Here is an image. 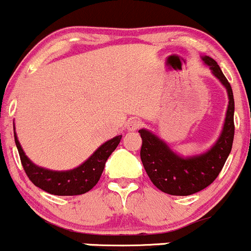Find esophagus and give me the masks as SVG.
<instances>
[{"instance_id":"1","label":"esophagus","mask_w":251,"mask_h":251,"mask_svg":"<svg viewBox=\"0 0 251 251\" xmlns=\"http://www.w3.org/2000/svg\"><path fill=\"white\" fill-rule=\"evenodd\" d=\"M142 126V122L140 120H137V119H131L128 120L127 123V129L128 131H135V129H138Z\"/></svg>"}]
</instances>
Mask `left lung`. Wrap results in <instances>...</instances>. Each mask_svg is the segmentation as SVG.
I'll list each match as a JSON object with an SVG mask.
<instances>
[{"instance_id":"obj_1","label":"left lung","mask_w":251,"mask_h":251,"mask_svg":"<svg viewBox=\"0 0 251 251\" xmlns=\"http://www.w3.org/2000/svg\"><path fill=\"white\" fill-rule=\"evenodd\" d=\"M201 60L226 88L229 98L226 122L215 145L205 153L183 158L155 134L148 129H139L143 139L140 158L144 169L158 189L172 196H189L209 186L223 169L234 142L235 101L231 86L214 59L201 56Z\"/></svg>"}]
</instances>
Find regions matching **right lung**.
Wrapping results in <instances>:
<instances>
[{"label": "right lung", "instance_id": "obj_1", "mask_svg": "<svg viewBox=\"0 0 251 251\" xmlns=\"http://www.w3.org/2000/svg\"><path fill=\"white\" fill-rule=\"evenodd\" d=\"M14 137L25 175L34 185L51 195L75 196L86 194L94 188V185L100 179L106 160L117 149L123 135H117L113 139L102 144L85 163L70 171H51L35 165L30 162L20 145L15 133V126H14Z\"/></svg>", "mask_w": 251, "mask_h": 251}]
</instances>
